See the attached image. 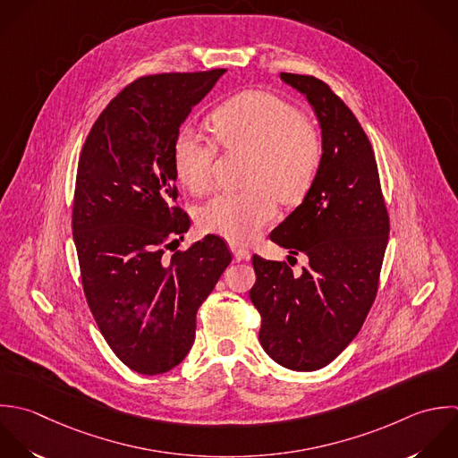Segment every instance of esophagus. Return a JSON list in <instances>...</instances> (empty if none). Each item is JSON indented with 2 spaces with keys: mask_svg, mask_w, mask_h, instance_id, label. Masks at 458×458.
Segmentation results:
<instances>
[{
  "mask_svg": "<svg viewBox=\"0 0 458 458\" xmlns=\"http://www.w3.org/2000/svg\"><path fill=\"white\" fill-rule=\"evenodd\" d=\"M230 250H232V253H233V260H235V262H242V260H250V259H251V253H250L248 250L241 248V246L232 244Z\"/></svg>",
  "mask_w": 458,
  "mask_h": 458,
  "instance_id": "34e87169",
  "label": "esophagus"
}]
</instances>
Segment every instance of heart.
<instances>
[{"label": "heart", "mask_w": 458, "mask_h": 458, "mask_svg": "<svg viewBox=\"0 0 458 458\" xmlns=\"http://www.w3.org/2000/svg\"><path fill=\"white\" fill-rule=\"evenodd\" d=\"M214 130L228 151L253 153L246 192H223L198 210L199 226L232 242L246 244L275 219L278 199L294 203L312 187L323 162L321 130L289 101L246 90L225 101L212 115ZM216 144L194 128H182L173 144L178 182L194 194L212 183Z\"/></svg>", "instance_id": "heart-1"}]
</instances>
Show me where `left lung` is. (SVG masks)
Instances as JSON below:
<instances>
[{"label":"left lung","mask_w":458,"mask_h":458,"mask_svg":"<svg viewBox=\"0 0 458 458\" xmlns=\"http://www.w3.org/2000/svg\"><path fill=\"white\" fill-rule=\"evenodd\" d=\"M307 96L325 155L303 203L271 241L309 257L301 275L253 255L251 303L262 318L264 352L293 371L328 366L360 332L378 293L389 212L371 142L346 103L319 78L280 74Z\"/></svg>","instance_id":"obj_1"}]
</instances>
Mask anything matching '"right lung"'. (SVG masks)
I'll return each mask as SVG.
<instances>
[{
  "label": "right lung",
  "instance_id": "add662e5",
  "mask_svg": "<svg viewBox=\"0 0 458 458\" xmlns=\"http://www.w3.org/2000/svg\"><path fill=\"white\" fill-rule=\"evenodd\" d=\"M225 72L137 78L99 114L78 160L72 239L83 293L106 344L140 375L185 359L196 312L232 262L217 235L165 253L191 226L176 203L173 144Z\"/></svg>",
  "mask_w": 458,
  "mask_h": 458
}]
</instances>
